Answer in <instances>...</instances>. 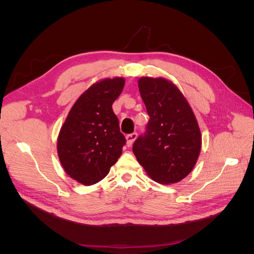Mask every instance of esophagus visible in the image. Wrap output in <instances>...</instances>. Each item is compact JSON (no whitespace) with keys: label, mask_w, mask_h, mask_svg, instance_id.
Returning a JSON list of instances; mask_svg holds the SVG:
<instances>
[{"label":"esophagus","mask_w":254,"mask_h":254,"mask_svg":"<svg viewBox=\"0 0 254 254\" xmlns=\"http://www.w3.org/2000/svg\"><path fill=\"white\" fill-rule=\"evenodd\" d=\"M136 136H137L136 132H133V133H131V134H128V135L126 136V140H127V146H128V147H130V146H131V145L133 144L134 140L136 139Z\"/></svg>","instance_id":"1"}]
</instances>
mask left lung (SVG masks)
Segmentation results:
<instances>
[{
  "mask_svg": "<svg viewBox=\"0 0 254 254\" xmlns=\"http://www.w3.org/2000/svg\"><path fill=\"white\" fill-rule=\"evenodd\" d=\"M137 82L149 121L132 151L151 179L162 184L179 182L193 170L201 149L195 114L172 81L142 77Z\"/></svg>",
  "mask_w": 254,
  "mask_h": 254,
  "instance_id": "obj_1",
  "label": "left lung"
}]
</instances>
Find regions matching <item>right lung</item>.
<instances>
[{
    "label": "right lung",
    "mask_w": 254,
    "mask_h": 254,
    "mask_svg": "<svg viewBox=\"0 0 254 254\" xmlns=\"http://www.w3.org/2000/svg\"><path fill=\"white\" fill-rule=\"evenodd\" d=\"M122 77L98 81L79 96L64 123L57 151L64 172L83 186L103 180L126 144L112 104L124 88Z\"/></svg>",
    "instance_id": "obj_1"
}]
</instances>
